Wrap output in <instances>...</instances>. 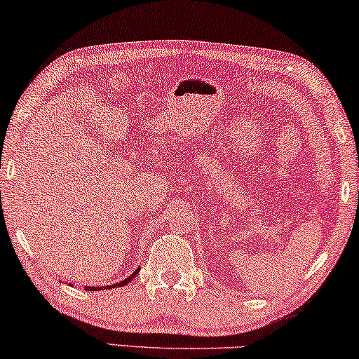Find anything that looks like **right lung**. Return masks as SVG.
<instances>
[{
    "label": "right lung",
    "instance_id": "obj_1",
    "mask_svg": "<svg viewBox=\"0 0 359 359\" xmlns=\"http://www.w3.org/2000/svg\"><path fill=\"white\" fill-rule=\"evenodd\" d=\"M137 273H139V269H137V271H135L134 274H130V276H129V278H126V279H124V281H121V283H117V284H114V286H117V287H119V286H126V284H127V283H130V281H132V278H134ZM114 286H106V289H111V287H114ZM85 289H88V291H100V289H102V287H97V286H86Z\"/></svg>",
    "mask_w": 359,
    "mask_h": 359
}]
</instances>
